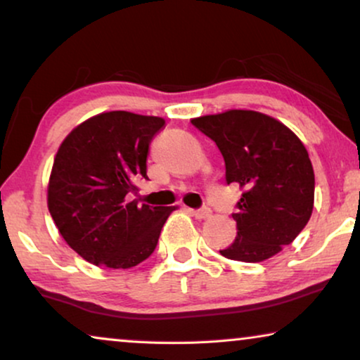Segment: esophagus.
I'll return each instance as SVG.
<instances>
[{"mask_svg":"<svg viewBox=\"0 0 360 360\" xmlns=\"http://www.w3.org/2000/svg\"><path fill=\"white\" fill-rule=\"evenodd\" d=\"M188 213L191 216H195L196 219H206V218H210L211 210L208 208V206H203V208H200V210H188Z\"/></svg>","mask_w":360,"mask_h":360,"instance_id":"1","label":"esophagus"}]
</instances>
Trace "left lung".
Segmentation results:
<instances>
[{"label": "left lung", "instance_id": "8db88e82", "mask_svg": "<svg viewBox=\"0 0 360 360\" xmlns=\"http://www.w3.org/2000/svg\"><path fill=\"white\" fill-rule=\"evenodd\" d=\"M218 146L226 181L244 193L233 218L238 236L219 250L240 262H262L302 233L314 203V172L303 142L282 122L248 110L191 120Z\"/></svg>", "mask_w": 360, "mask_h": 360}]
</instances>
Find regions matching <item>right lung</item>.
<instances>
[{
	"label": "right lung",
	"instance_id": "obj_1",
	"mask_svg": "<svg viewBox=\"0 0 360 360\" xmlns=\"http://www.w3.org/2000/svg\"><path fill=\"white\" fill-rule=\"evenodd\" d=\"M165 121L127 111L93 116L65 137L53 160L47 205L65 243L98 267L131 269L155 250L175 206L127 201L147 179V155Z\"/></svg>",
	"mask_w": 360,
	"mask_h": 360
}]
</instances>
